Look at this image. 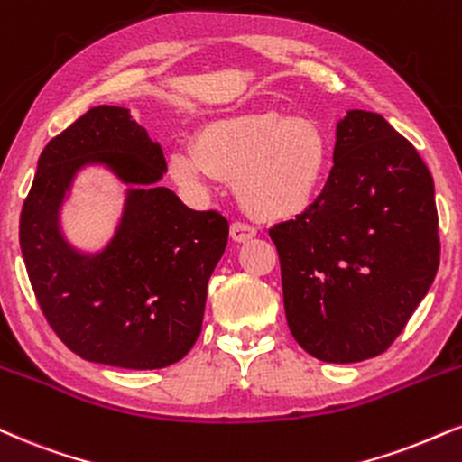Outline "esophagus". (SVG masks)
Masks as SVG:
<instances>
[{
    "mask_svg": "<svg viewBox=\"0 0 462 462\" xmlns=\"http://www.w3.org/2000/svg\"><path fill=\"white\" fill-rule=\"evenodd\" d=\"M230 236L235 243H247L249 238L255 236V227L241 224V221H235V224L230 226Z\"/></svg>",
    "mask_w": 462,
    "mask_h": 462,
    "instance_id": "1",
    "label": "esophagus"
}]
</instances>
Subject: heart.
Instances as JSON below:
<instances>
[{
  "mask_svg": "<svg viewBox=\"0 0 462 462\" xmlns=\"http://www.w3.org/2000/svg\"><path fill=\"white\" fill-rule=\"evenodd\" d=\"M329 142L305 118L277 111L232 116L204 125L193 148L170 154V174L189 191L213 178L235 182L241 207L255 219L288 221L303 215L325 187Z\"/></svg>",
  "mask_w": 462,
  "mask_h": 462,
  "instance_id": "obj_1",
  "label": "heart"
}]
</instances>
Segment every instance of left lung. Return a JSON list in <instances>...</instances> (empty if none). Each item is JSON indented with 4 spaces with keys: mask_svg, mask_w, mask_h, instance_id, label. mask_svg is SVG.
Returning <instances> with one entry per match:
<instances>
[{
    "mask_svg": "<svg viewBox=\"0 0 462 462\" xmlns=\"http://www.w3.org/2000/svg\"><path fill=\"white\" fill-rule=\"evenodd\" d=\"M269 236L299 346L329 364L376 357L437 275L435 182L413 143L383 116L351 109L337 122L320 196Z\"/></svg>",
    "mask_w": 462,
    "mask_h": 462,
    "instance_id": "left-lung-1",
    "label": "left lung"
}]
</instances>
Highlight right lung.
<instances>
[{
  "instance_id": "obj_1",
  "label": "right lung",
  "mask_w": 462,
  "mask_h": 462,
  "mask_svg": "<svg viewBox=\"0 0 462 462\" xmlns=\"http://www.w3.org/2000/svg\"><path fill=\"white\" fill-rule=\"evenodd\" d=\"M105 164L130 185L110 245L83 254L59 230L74 174ZM165 157L129 109L98 105L53 137L21 210L19 241L44 319L72 353L94 364L157 370L191 351L207 286L227 245L217 210H191L159 187Z\"/></svg>"
}]
</instances>
